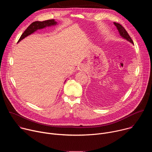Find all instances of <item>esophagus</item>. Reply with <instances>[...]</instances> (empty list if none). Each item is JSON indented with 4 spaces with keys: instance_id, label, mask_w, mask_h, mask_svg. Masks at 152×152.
<instances>
[{
    "instance_id": "obj_1",
    "label": "esophagus",
    "mask_w": 152,
    "mask_h": 152,
    "mask_svg": "<svg viewBox=\"0 0 152 152\" xmlns=\"http://www.w3.org/2000/svg\"><path fill=\"white\" fill-rule=\"evenodd\" d=\"M81 70H84V68L82 67H81Z\"/></svg>"
}]
</instances>
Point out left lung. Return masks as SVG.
Returning a JSON list of instances; mask_svg holds the SVG:
<instances>
[{
    "mask_svg": "<svg viewBox=\"0 0 152 152\" xmlns=\"http://www.w3.org/2000/svg\"><path fill=\"white\" fill-rule=\"evenodd\" d=\"M114 24L115 26L117 27V29H118V32H119L120 35H121L123 38H125L126 39H127V41H130V42H132V43H134V42H133L132 38H131V37L129 36V35L128 34L127 32L126 31V29L124 28L123 26H122L120 24H119V23H118L114 22Z\"/></svg>",
    "mask_w": 152,
    "mask_h": 152,
    "instance_id": "1",
    "label": "left lung"
}]
</instances>
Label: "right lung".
I'll use <instances>...</instances> for the list:
<instances>
[{"instance_id":"add662e5","label":"right lung","mask_w":152,"mask_h":152,"mask_svg":"<svg viewBox=\"0 0 152 152\" xmlns=\"http://www.w3.org/2000/svg\"><path fill=\"white\" fill-rule=\"evenodd\" d=\"M57 23L55 21L54 19H51V20H48L45 21H34V22L32 23L28 28L25 31V32L22 34V35H21L20 38H19L18 42L20 41L21 39H23L27 36L31 35V34L34 33L35 31H36L38 29H42L46 26H50L52 25H56Z\"/></svg>"}]
</instances>
